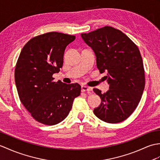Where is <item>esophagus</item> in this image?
Instances as JSON below:
<instances>
[{"label": "esophagus", "instance_id": "34e87169", "mask_svg": "<svg viewBox=\"0 0 160 160\" xmlns=\"http://www.w3.org/2000/svg\"><path fill=\"white\" fill-rule=\"evenodd\" d=\"M81 91L82 92H85V91H91L92 88L91 87H88L87 86H84V85H82L81 87Z\"/></svg>", "mask_w": 160, "mask_h": 160}]
</instances>
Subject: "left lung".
I'll return each mask as SVG.
<instances>
[{"mask_svg": "<svg viewBox=\"0 0 160 160\" xmlns=\"http://www.w3.org/2000/svg\"><path fill=\"white\" fill-rule=\"evenodd\" d=\"M81 37L94 51L100 73L107 72L109 84L104 93L93 89L102 99L93 110L95 115L109 123L123 121L138 106L145 85L138 48L123 32L110 27L82 33Z\"/></svg>", "mask_w": 160, "mask_h": 160, "instance_id": "obj_1", "label": "left lung"}]
</instances>
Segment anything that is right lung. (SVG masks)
Masks as SVG:
<instances>
[{
    "label": "right lung",
    "instance_id": "add662e5",
    "mask_svg": "<svg viewBox=\"0 0 160 160\" xmlns=\"http://www.w3.org/2000/svg\"><path fill=\"white\" fill-rule=\"evenodd\" d=\"M76 37L50 32L35 37L22 48L15 69V81L22 104L41 123L54 125L68 117L73 99L80 95L78 83L53 82L63 64L67 46Z\"/></svg>",
    "mask_w": 160,
    "mask_h": 160
}]
</instances>
